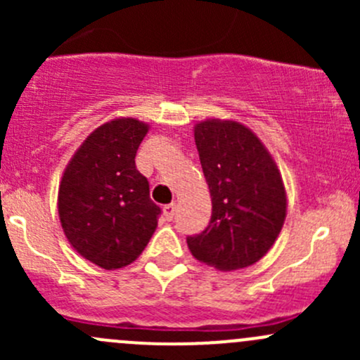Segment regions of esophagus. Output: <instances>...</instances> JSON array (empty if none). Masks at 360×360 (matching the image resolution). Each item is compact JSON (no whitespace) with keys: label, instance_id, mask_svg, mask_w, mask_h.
Segmentation results:
<instances>
[{"label":"esophagus","instance_id":"34e87169","mask_svg":"<svg viewBox=\"0 0 360 360\" xmlns=\"http://www.w3.org/2000/svg\"><path fill=\"white\" fill-rule=\"evenodd\" d=\"M163 216L167 221H172L176 216V203H169V205L163 207Z\"/></svg>","mask_w":360,"mask_h":360}]
</instances>
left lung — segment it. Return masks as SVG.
<instances>
[{
    "instance_id": "1",
    "label": "left lung",
    "mask_w": 360,
    "mask_h": 360,
    "mask_svg": "<svg viewBox=\"0 0 360 360\" xmlns=\"http://www.w3.org/2000/svg\"><path fill=\"white\" fill-rule=\"evenodd\" d=\"M195 143L209 184L212 216L202 233L186 237L191 254L217 270L259 261L285 219L284 184L266 148L237 122L207 120Z\"/></svg>"
}]
</instances>
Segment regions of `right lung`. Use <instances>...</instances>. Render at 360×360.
<instances>
[{
    "label": "right lung",
    "mask_w": 360,
    "mask_h": 360,
    "mask_svg": "<svg viewBox=\"0 0 360 360\" xmlns=\"http://www.w3.org/2000/svg\"><path fill=\"white\" fill-rule=\"evenodd\" d=\"M146 132V123L134 118L104 123L79 146L60 181L59 216L69 244L106 270L137 259L162 214L136 167Z\"/></svg>",
    "instance_id": "right-lung-1"
}]
</instances>
